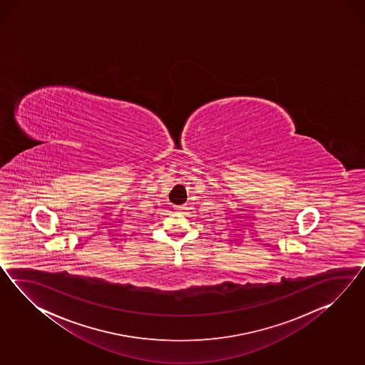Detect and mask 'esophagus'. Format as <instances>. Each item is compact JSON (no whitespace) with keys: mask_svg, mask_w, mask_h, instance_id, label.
Segmentation results:
<instances>
[{"mask_svg":"<svg viewBox=\"0 0 365 365\" xmlns=\"http://www.w3.org/2000/svg\"><path fill=\"white\" fill-rule=\"evenodd\" d=\"M175 210L178 212H186L188 208H187L186 205H177Z\"/></svg>","mask_w":365,"mask_h":365,"instance_id":"obj_1","label":"esophagus"}]
</instances>
